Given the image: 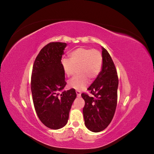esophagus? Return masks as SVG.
Instances as JSON below:
<instances>
[{
	"label": "esophagus",
	"instance_id": "esophagus-1",
	"mask_svg": "<svg viewBox=\"0 0 154 154\" xmlns=\"http://www.w3.org/2000/svg\"><path fill=\"white\" fill-rule=\"evenodd\" d=\"M76 95L78 97H80L81 96V92L79 91H76Z\"/></svg>",
	"mask_w": 154,
	"mask_h": 154
}]
</instances>
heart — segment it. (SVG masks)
<instances>
[{"mask_svg":"<svg viewBox=\"0 0 154 154\" xmlns=\"http://www.w3.org/2000/svg\"><path fill=\"white\" fill-rule=\"evenodd\" d=\"M70 60L62 58L61 66L64 74L72 76L78 67V76L68 82V86L82 91L88 85L89 79L94 80L101 72L103 66V55L101 51L87 48H79L70 53Z\"/></svg>","mask_w":154,"mask_h":154,"instance_id":"b5f03b06","label":"heart"}]
</instances>
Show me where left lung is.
<instances>
[{
	"instance_id": "8db88e82",
	"label": "left lung",
	"mask_w": 154,
	"mask_h": 154,
	"mask_svg": "<svg viewBox=\"0 0 154 154\" xmlns=\"http://www.w3.org/2000/svg\"><path fill=\"white\" fill-rule=\"evenodd\" d=\"M103 66L99 75L87 88L93 96L82 93L83 109L86 127L94 132L105 130L110 123L118 101V76L110 55L102 47Z\"/></svg>"
}]
</instances>
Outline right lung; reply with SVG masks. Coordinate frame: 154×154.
<instances>
[{
	"label": "right lung",
	"mask_w": 154,
	"mask_h": 154,
	"mask_svg": "<svg viewBox=\"0 0 154 154\" xmlns=\"http://www.w3.org/2000/svg\"><path fill=\"white\" fill-rule=\"evenodd\" d=\"M66 43L50 42L40 50L32 66L31 89L35 109L46 127L53 130L63 127L76 97L75 89L60 93L66 85L61 66Z\"/></svg>",
	"instance_id": "obj_1"
}]
</instances>
